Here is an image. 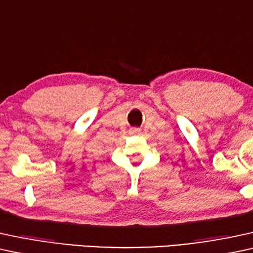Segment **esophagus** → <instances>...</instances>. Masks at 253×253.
I'll list each match as a JSON object with an SVG mask.
<instances>
[{
  "instance_id": "obj_1",
  "label": "esophagus",
  "mask_w": 253,
  "mask_h": 253,
  "mask_svg": "<svg viewBox=\"0 0 253 253\" xmlns=\"http://www.w3.org/2000/svg\"><path fill=\"white\" fill-rule=\"evenodd\" d=\"M139 132H140L139 128H133V129H132V133H133V134H137Z\"/></svg>"
}]
</instances>
